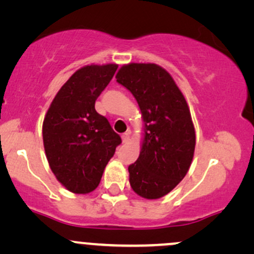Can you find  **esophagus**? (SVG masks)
Instances as JSON below:
<instances>
[{
	"mask_svg": "<svg viewBox=\"0 0 254 254\" xmlns=\"http://www.w3.org/2000/svg\"><path fill=\"white\" fill-rule=\"evenodd\" d=\"M130 139V131H127V132H124L123 135H122V141H123V143H127Z\"/></svg>",
	"mask_w": 254,
	"mask_h": 254,
	"instance_id": "esophagus-1",
	"label": "esophagus"
}]
</instances>
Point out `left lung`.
<instances>
[{
	"mask_svg": "<svg viewBox=\"0 0 254 254\" xmlns=\"http://www.w3.org/2000/svg\"><path fill=\"white\" fill-rule=\"evenodd\" d=\"M136 99L145 124L141 153L129 166L138 196L164 197L184 179L193 159L196 133L188 103L172 76L153 63H130L116 75Z\"/></svg>",
	"mask_w": 254,
	"mask_h": 254,
	"instance_id": "left-lung-1",
	"label": "left lung"
}]
</instances>
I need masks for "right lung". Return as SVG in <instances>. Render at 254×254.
<instances>
[{"label": "right lung", "mask_w": 254, "mask_h": 254, "mask_svg": "<svg viewBox=\"0 0 254 254\" xmlns=\"http://www.w3.org/2000/svg\"><path fill=\"white\" fill-rule=\"evenodd\" d=\"M117 64L87 65L63 84L46 112L43 141L51 171L65 189L89 193L98 188L122 138L95 100L117 70Z\"/></svg>", "instance_id": "add662e5"}]
</instances>
